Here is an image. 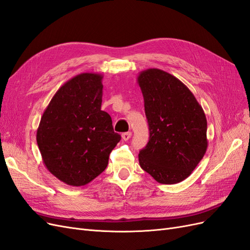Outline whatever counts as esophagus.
Instances as JSON below:
<instances>
[{
  "label": "esophagus",
  "mask_w": 250,
  "mask_h": 250,
  "mask_svg": "<svg viewBox=\"0 0 250 250\" xmlns=\"http://www.w3.org/2000/svg\"><path fill=\"white\" fill-rule=\"evenodd\" d=\"M131 135H132V133H131L130 131L124 132V133H122V140H123V141H128V140H129V139L131 138Z\"/></svg>",
  "instance_id": "1"
}]
</instances>
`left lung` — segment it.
Masks as SVG:
<instances>
[{
	"mask_svg": "<svg viewBox=\"0 0 250 250\" xmlns=\"http://www.w3.org/2000/svg\"><path fill=\"white\" fill-rule=\"evenodd\" d=\"M138 83L150 133L139 153L141 168L157 183L178 184L191 175L207 152L206 113L191 90L167 72L142 71Z\"/></svg>",
	"mask_w": 250,
	"mask_h": 250,
	"instance_id": "obj_1",
	"label": "left lung"
}]
</instances>
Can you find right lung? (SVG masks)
<instances>
[{"mask_svg": "<svg viewBox=\"0 0 250 250\" xmlns=\"http://www.w3.org/2000/svg\"><path fill=\"white\" fill-rule=\"evenodd\" d=\"M103 76L81 73L66 81L44 109L36 132L42 162L62 183L85 186L105 170L121 140L101 110Z\"/></svg>", "mask_w": 250, "mask_h": 250, "instance_id": "obj_1", "label": "right lung"}]
</instances>
